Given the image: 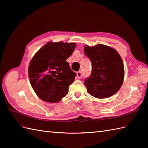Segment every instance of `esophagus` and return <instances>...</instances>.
Masks as SVG:
<instances>
[{
	"label": "esophagus",
	"instance_id": "34e87169",
	"mask_svg": "<svg viewBox=\"0 0 148 148\" xmlns=\"http://www.w3.org/2000/svg\"><path fill=\"white\" fill-rule=\"evenodd\" d=\"M77 77L79 78V79H81V78L82 77V72H81V71H79L77 72Z\"/></svg>",
	"mask_w": 148,
	"mask_h": 148
}]
</instances>
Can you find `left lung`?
<instances>
[{"mask_svg":"<svg viewBox=\"0 0 148 148\" xmlns=\"http://www.w3.org/2000/svg\"><path fill=\"white\" fill-rule=\"evenodd\" d=\"M84 51L92 65V74L84 81L88 93L98 99L114 95L124 79V65L120 55L114 49L101 44L85 46Z\"/></svg>","mask_w":148,"mask_h":148,"instance_id":"obj_1","label":"left lung"}]
</instances>
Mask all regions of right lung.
Wrapping results in <instances>:
<instances>
[{"label":"right lung","mask_w":148,"mask_h":148,"mask_svg":"<svg viewBox=\"0 0 148 148\" xmlns=\"http://www.w3.org/2000/svg\"><path fill=\"white\" fill-rule=\"evenodd\" d=\"M76 46L73 42H48L31 60L30 83L37 96L44 101L56 103L67 95L76 74L66 60Z\"/></svg>","instance_id":"1"}]
</instances>
